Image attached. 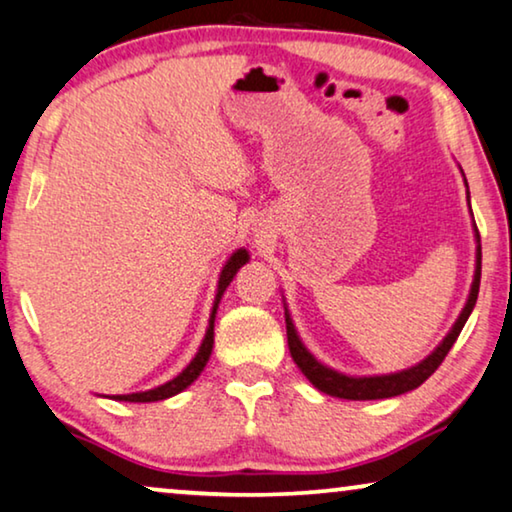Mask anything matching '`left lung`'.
I'll return each instance as SVG.
<instances>
[{
	"label": "left lung",
	"mask_w": 512,
	"mask_h": 512,
	"mask_svg": "<svg viewBox=\"0 0 512 512\" xmlns=\"http://www.w3.org/2000/svg\"><path fill=\"white\" fill-rule=\"evenodd\" d=\"M475 234H478V227H475ZM480 239V234H478ZM480 266H482V253L478 248V266H475V278H473V287L469 294V301H466L462 315L455 322V327L445 341L438 345V348L431 352V355L420 362L413 369L401 371V373H392V376H376V378H350L343 376V373H336L322 366L318 359H315L311 352L304 348V343L299 341L297 331H294V325L290 320V315L285 311V325H287V345H290V355L294 359V364L299 366V371L311 380V383L318 387L320 392L329 394V397H338V399H350V401H366V399H387V397H397V394L410 392L415 387H420L424 380H427L431 373H434L438 366L443 364V359L448 357V352L452 345H455L459 331L464 329L466 320L475 306V299H478V290H480Z\"/></svg>",
	"instance_id": "1"
}]
</instances>
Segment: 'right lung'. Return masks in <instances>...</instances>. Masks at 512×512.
Segmentation results:
<instances>
[{"mask_svg":"<svg viewBox=\"0 0 512 512\" xmlns=\"http://www.w3.org/2000/svg\"><path fill=\"white\" fill-rule=\"evenodd\" d=\"M246 262H248L246 250H236V253L229 257V262L225 264V269H222L220 283H218V294H215V306H213V313H211V322H208V331H206V336H204V343H201L197 357H194L192 362L187 364V369L183 373H178L174 380L164 383L162 387H155V390L139 392V394H120V397H115V399H118V401H134V403L162 401V399L174 397V394H178V392H183L187 385H192L194 380H197L199 373L204 371V366H206L208 357H211V350H213V320H215V311H218L222 292L227 290V285L232 283V278L236 276V271H239Z\"/></svg>","mask_w":512,"mask_h":512,"instance_id":"right-lung-1","label":"right lung"}]
</instances>
